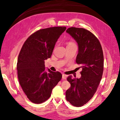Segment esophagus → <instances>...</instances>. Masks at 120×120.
<instances>
[{"instance_id": "1", "label": "esophagus", "mask_w": 120, "mask_h": 120, "mask_svg": "<svg viewBox=\"0 0 120 120\" xmlns=\"http://www.w3.org/2000/svg\"><path fill=\"white\" fill-rule=\"evenodd\" d=\"M66 77H67V75L64 74H62V79H66Z\"/></svg>"}]
</instances>
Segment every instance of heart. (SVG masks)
Listing matches in <instances>:
<instances>
[{"label":"heart","instance_id":"obj_1","mask_svg":"<svg viewBox=\"0 0 120 120\" xmlns=\"http://www.w3.org/2000/svg\"><path fill=\"white\" fill-rule=\"evenodd\" d=\"M72 44H75V43H73V42H71V41H69L68 43V45H72Z\"/></svg>","mask_w":120,"mask_h":120}]
</instances>
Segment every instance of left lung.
<instances>
[{"label": "left lung", "instance_id": "left-lung-1", "mask_svg": "<svg viewBox=\"0 0 120 120\" xmlns=\"http://www.w3.org/2000/svg\"><path fill=\"white\" fill-rule=\"evenodd\" d=\"M66 32L79 45L76 62L82 68L79 79L67 80L71 87L66 92V99L73 106L80 107L89 101L97 90L104 68L103 52L98 38L91 31L82 28L70 27Z\"/></svg>", "mask_w": 120, "mask_h": 120}]
</instances>
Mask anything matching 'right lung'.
<instances>
[{
	"instance_id": "1",
	"label": "right lung",
	"mask_w": 120,
	"mask_h": 120,
	"mask_svg": "<svg viewBox=\"0 0 120 120\" xmlns=\"http://www.w3.org/2000/svg\"><path fill=\"white\" fill-rule=\"evenodd\" d=\"M66 27H52L32 34L19 54L17 70L23 91L31 102L40 104L50 98L52 90L62 79L59 72L45 71V60L50 58L56 41Z\"/></svg>"
}]
</instances>
